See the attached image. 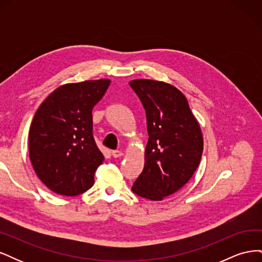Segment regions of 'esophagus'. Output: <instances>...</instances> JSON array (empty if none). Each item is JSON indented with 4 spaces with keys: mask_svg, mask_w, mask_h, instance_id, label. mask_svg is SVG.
Listing matches in <instances>:
<instances>
[{
    "mask_svg": "<svg viewBox=\"0 0 262 262\" xmlns=\"http://www.w3.org/2000/svg\"><path fill=\"white\" fill-rule=\"evenodd\" d=\"M122 152L121 150H118V149H116V150H112V155H113V157H115V158H118V157H120V156H122Z\"/></svg>",
    "mask_w": 262,
    "mask_h": 262,
    "instance_id": "1",
    "label": "esophagus"
}]
</instances>
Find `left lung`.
I'll return each mask as SVG.
<instances>
[{"mask_svg":"<svg viewBox=\"0 0 262 262\" xmlns=\"http://www.w3.org/2000/svg\"><path fill=\"white\" fill-rule=\"evenodd\" d=\"M129 85L144 107L148 134L144 168L131 189L160 201L184 187L199 166L201 129L175 86L152 80H134Z\"/></svg>","mask_w":262,"mask_h":262,"instance_id":"1","label":"left lung"}]
</instances>
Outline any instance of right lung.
Here are the masks:
<instances>
[{
	"label": "right lung",
	"mask_w": 262,
	"mask_h": 262,
	"mask_svg": "<svg viewBox=\"0 0 262 262\" xmlns=\"http://www.w3.org/2000/svg\"><path fill=\"white\" fill-rule=\"evenodd\" d=\"M110 80L66 84L39 106L29 129V157L43 184L53 192L74 196L94 185L104 162L93 137V108Z\"/></svg>",
	"instance_id": "right-lung-1"
}]
</instances>
